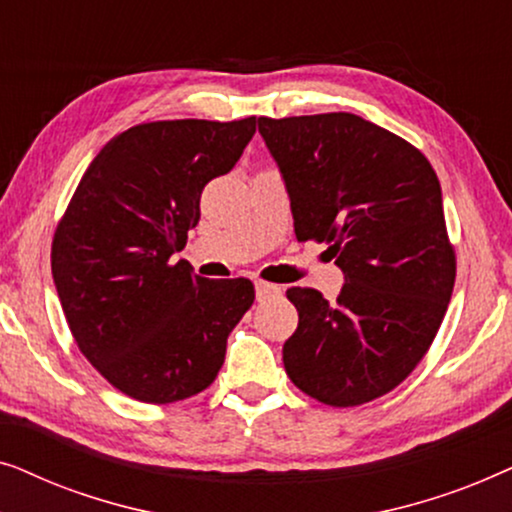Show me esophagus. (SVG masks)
Returning <instances> with one entry per match:
<instances>
[{
    "label": "esophagus",
    "instance_id": "1",
    "mask_svg": "<svg viewBox=\"0 0 512 512\" xmlns=\"http://www.w3.org/2000/svg\"><path fill=\"white\" fill-rule=\"evenodd\" d=\"M282 289H279L277 284H270V282H256V298L258 300H270V298H277Z\"/></svg>",
    "mask_w": 512,
    "mask_h": 512
}]
</instances>
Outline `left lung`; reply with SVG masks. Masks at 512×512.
Returning a JSON list of instances; mask_svg holds the SVG:
<instances>
[{
  "label": "left lung",
  "mask_w": 512,
  "mask_h": 512,
  "mask_svg": "<svg viewBox=\"0 0 512 512\" xmlns=\"http://www.w3.org/2000/svg\"><path fill=\"white\" fill-rule=\"evenodd\" d=\"M291 198L300 242H326L340 296H286L298 328L284 368L307 396L352 408L389 394L429 352L450 305L457 258L424 153L361 116L258 118Z\"/></svg>",
  "instance_id": "left-lung-1"
}]
</instances>
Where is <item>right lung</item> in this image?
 <instances>
[{"label":"right lung","instance_id":"right-lung-1","mask_svg":"<svg viewBox=\"0 0 512 512\" xmlns=\"http://www.w3.org/2000/svg\"><path fill=\"white\" fill-rule=\"evenodd\" d=\"M256 132L242 121L142 123L88 165L53 235L51 270L81 354L142 403L200 394L254 303L249 279H205L174 251L200 221V195Z\"/></svg>","mask_w":512,"mask_h":512}]
</instances>
